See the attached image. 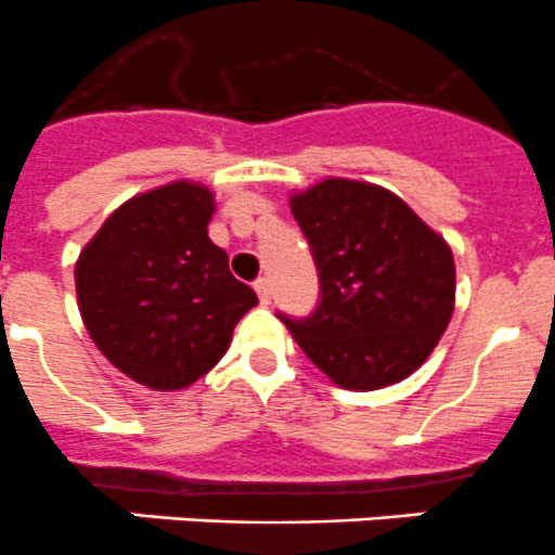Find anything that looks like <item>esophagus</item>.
Listing matches in <instances>:
<instances>
[{"label": "esophagus", "instance_id": "obj_1", "mask_svg": "<svg viewBox=\"0 0 555 555\" xmlns=\"http://www.w3.org/2000/svg\"><path fill=\"white\" fill-rule=\"evenodd\" d=\"M256 294H259L261 305H270V301H272V283H270V278H259V280H256Z\"/></svg>", "mask_w": 555, "mask_h": 555}]
</instances>
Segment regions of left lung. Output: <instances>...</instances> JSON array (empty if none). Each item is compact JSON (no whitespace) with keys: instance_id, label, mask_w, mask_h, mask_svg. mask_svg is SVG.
Listing matches in <instances>:
<instances>
[{"instance_id":"1","label":"left lung","mask_w":555,"mask_h":555,"mask_svg":"<svg viewBox=\"0 0 555 555\" xmlns=\"http://www.w3.org/2000/svg\"><path fill=\"white\" fill-rule=\"evenodd\" d=\"M291 212L315 259L321 299L288 326L307 359L350 391H375L413 375L446 334L456 264L397 194L328 178L291 196Z\"/></svg>"}]
</instances>
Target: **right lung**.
<instances>
[{"label":"right lung","instance_id":"right-lung-1","mask_svg":"<svg viewBox=\"0 0 555 555\" xmlns=\"http://www.w3.org/2000/svg\"><path fill=\"white\" fill-rule=\"evenodd\" d=\"M212 191L178 180L124 202L75 264V288L96 348L131 380L185 388L227 353L240 318L259 305L207 237Z\"/></svg>","mask_w":555,"mask_h":555}]
</instances>
